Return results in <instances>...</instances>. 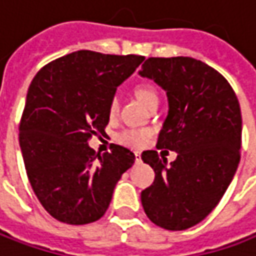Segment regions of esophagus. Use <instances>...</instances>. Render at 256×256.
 <instances>
[{"label":"esophagus","mask_w":256,"mask_h":256,"mask_svg":"<svg viewBox=\"0 0 256 256\" xmlns=\"http://www.w3.org/2000/svg\"><path fill=\"white\" fill-rule=\"evenodd\" d=\"M136 162H137V163L141 162V153H138V152H136Z\"/></svg>","instance_id":"obj_1"}]
</instances>
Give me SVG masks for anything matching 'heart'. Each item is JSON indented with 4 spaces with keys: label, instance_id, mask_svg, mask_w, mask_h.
I'll return each mask as SVG.
<instances>
[{
    "label": "heart",
    "instance_id": "heart-1",
    "mask_svg": "<svg viewBox=\"0 0 256 256\" xmlns=\"http://www.w3.org/2000/svg\"><path fill=\"white\" fill-rule=\"evenodd\" d=\"M136 94L140 100L142 102L147 108H150L153 103L158 102V93L152 84H140L136 87ZM119 112V99L116 96H112L110 100L108 103V115L109 118L114 119ZM152 136V132L148 130H125L122 131L118 136V141L120 144L126 146V147H131V148H140L142 147L148 137Z\"/></svg>",
    "mask_w": 256,
    "mask_h": 256
}]
</instances>
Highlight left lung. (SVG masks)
<instances>
[{"instance_id": "left-lung-1", "label": "left lung", "mask_w": 256, "mask_h": 256, "mask_svg": "<svg viewBox=\"0 0 256 256\" xmlns=\"http://www.w3.org/2000/svg\"><path fill=\"white\" fill-rule=\"evenodd\" d=\"M140 76L168 94L169 112L157 147L178 153L170 164L154 150L141 154L156 174L153 185L141 192V204L157 226L185 230L216 208L236 174L240 106L218 71L190 56L148 58Z\"/></svg>"}]
</instances>
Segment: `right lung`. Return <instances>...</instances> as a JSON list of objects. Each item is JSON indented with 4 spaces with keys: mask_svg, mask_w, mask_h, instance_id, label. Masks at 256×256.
<instances>
[{
    "mask_svg": "<svg viewBox=\"0 0 256 256\" xmlns=\"http://www.w3.org/2000/svg\"><path fill=\"white\" fill-rule=\"evenodd\" d=\"M142 61L77 50L46 64L30 82L18 141L30 185L54 218L66 224L99 220L134 164L128 148L115 144L100 154L88 140L104 132L108 103Z\"/></svg>",
    "mask_w": 256,
    "mask_h": 256,
    "instance_id": "right-lung-1",
    "label": "right lung"
}]
</instances>
